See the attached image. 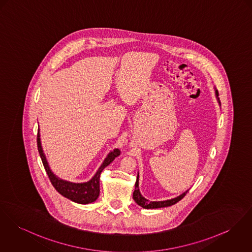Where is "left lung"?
Segmentation results:
<instances>
[{
	"label": "left lung",
	"mask_w": 252,
	"mask_h": 252,
	"mask_svg": "<svg viewBox=\"0 0 252 252\" xmlns=\"http://www.w3.org/2000/svg\"><path fill=\"white\" fill-rule=\"evenodd\" d=\"M217 95H218V91H217ZM138 183H139V180H138V176H137L135 183V190H134V192H133V199L135 200V202L138 205H140L141 207L146 208V209H155V208H162V207H168V206L174 205L176 202H178L179 200H181V199L186 195V194L188 193V191H186L185 193L180 194L179 196L174 197L173 199H169V200H164V201H150V200L146 199L144 196H142V194H141L140 191H139Z\"/></svg>",
	"instance_id": "obj_1"
}]
</instances>
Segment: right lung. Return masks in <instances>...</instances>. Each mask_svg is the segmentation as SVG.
Wrapping results in <instances>:
<instances>
[{"instance_id": "1", "label": "right lung", "mask_w": 252, "mask_h": 252, "mask_svg": "<svg viewBox=\"0 0 252 252\" xmlns=\"http://www.w3.org/2000/svg\"><path fill=\"white\" fill-rule=\"evenodd\" d=\"M37 148H38L39 155L41 157L43 166L46 170V173L48 174L53 186L56 188L58 193L62 194L63 196L71 199L72 201L81 203V204H87L95 201L98 197L99 194V175L103 171L105 167H107L117 156H119V150H114V152L110 153L103 161L102 165L97 170V174L94 175V177L86 182V183H72L68 181H64L62 179H59L58 176L52 173V171L49 168V165L47 163L46 157L43 154L41 144H40V138L39 132L37 133Z\"/></svg>"}]
</instances>
